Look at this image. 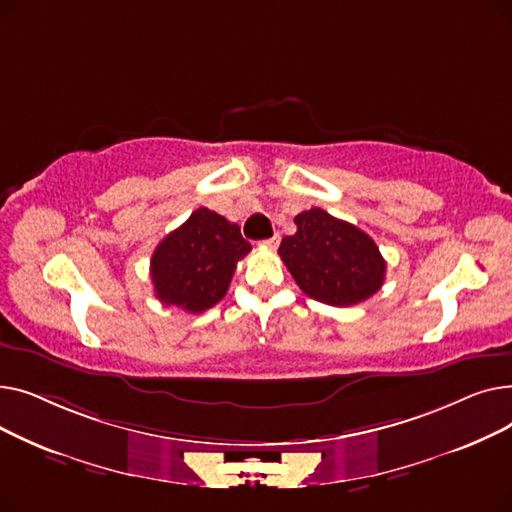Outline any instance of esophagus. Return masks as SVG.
<instances>
[{
	"mask_svg": "<svg viewBox=\"0 0 512 512\" xmlns=\"http://www.w3.org/2000/svg\"><path fill=\"white\" fill-rule=\"evenodd\" d=\"M278 245H280V234H274L272 238L261 242V247H265V249H278Z\"/></svg>",
	"mask_w": 512,
	"mask_h": 512,
	"instance_id": "obj_1",
	"label": "esophagus"
}]
</instances>
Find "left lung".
Masks as SVG:
<instances>
[{"mask_svg": "<svg viewBox=\"0 0 512 512\" xmlns=\"http://www.w3.org/2000/svg\"><path fill=\"white\" fill-rule=\"evenodd\" d=\"M294 224L297 232L282 238L278 253L307 297L351 307L382 288L386 261L369 234L319 207L299 213Z\"/></svg>", "mask_w": 512, "mask_h": 512, "instance_id": "obj_1", "label": "left lung"}]
</instances>
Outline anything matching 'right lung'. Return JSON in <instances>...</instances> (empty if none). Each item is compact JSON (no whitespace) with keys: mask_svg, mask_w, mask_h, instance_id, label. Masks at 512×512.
Returning a JSON list of instances; mask_svg holds the SVG:
<instances>
[{"mask_svg":"<svg viewBox=\"0 0 512 512\" xmlns=\"http://www.w3.org/2000/svg\"><path fill=\"white\" fill-rule=\"evenodd\" d=\"M251 251L240 228L207 207L191 213L159 242L151 257L155 297L188 313H201L228 292L236 263Z\"/></svg>","mask_w":512,"mask_h":512,"instance_id":"1","label":"right lung"}]
</instances>
